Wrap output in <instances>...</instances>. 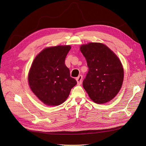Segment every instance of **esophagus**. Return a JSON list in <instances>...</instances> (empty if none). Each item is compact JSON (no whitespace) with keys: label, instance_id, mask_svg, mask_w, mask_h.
<instances>
[{"label":"esophagus","instance_id":"34e87169","mask_svg":"<svg viewBox=\"0 0 146 146\" xmlns=\"http://www.w3.org/2000/svg\"><path fill=\"white\" fill-rule=\"evenodd\" d=\"M82 78H83V77H82V75H80V76H78L77 77L76 80H77V84H78V85H81V83H82Z\"/></svg>","mask_w":146,"mask_h":146}]
</instances>
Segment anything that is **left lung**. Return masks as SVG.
Returning a JSON list of instances; mask_svg holds the SVG:
<instances>
[{"mask_svg": "<svg viewBox=\"0 0 146 146\" xmlns=\"http://www.w3.org/2000/svg\"><path fill=\"white\" fill-rule=\"evenodd\" d=\"M88 72L83 86L90 99L97 104L113 99L121 88L123 69L118 57L101 43L90 42L80 47Z\"/></svg>", "mask_w": 146, "mask_h": 146, "instance_id": "8db88e82", "label": "left lung"}]
</instances>
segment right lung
<instances>
[{
	"label": "right lung",
	"mask_w": 146,
	"mask_h": 146,
	"mask_svg": "<svg viewBox=\"0 0 146 146\" xmlns=\"http://www.w3.org/2000/svg\"><path fill=\"white\" fill-rule=\"evenodd\" d=\"M70 46L44 49L36 56L29 74L31 90L39 100L50 106L59 105L67 99L77 81L70 76L65 58Z\"/></svg>",
	"instance_id": "1"
}]
</instances>
